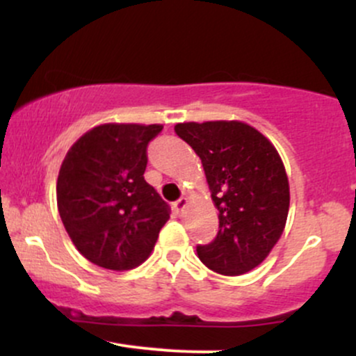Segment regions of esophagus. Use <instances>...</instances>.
<instances>
[{"mask_svg":"<svg viewBox=\"0 0 356 356\" xmlns=\"http://www.w3.org/2000/svg\"><path fill=\"white\" fill-rule=\"evenodd\" d=\"M186 206H187V199H186V197H181V199H177V201L174 202V211L177 212L179 216H181L182 212H184V209H186Z\"/></svg>","mask_w":356,"mask_h":356,"instance_id":"34e87169","label":"esophagus"}]
</instances>
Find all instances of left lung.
<instances>
[{
	"instance_id": "obj_1",
	"label": "left lung",
	"mask_w": 356,
	"mask_h": 356,
	"mask_svg": "<svg viewBox=\"0 0 356 356\" xmlns=\"http://www.w3.org/2000/svg\"><path fill=\"white\" fill-rule=\"evenodd\" d=\"M175 134L201 157L219 231L197 246L212 271L239 276L259 266L281 238L289 209V184L280 154L243 122H187Z\"/></svg>"
}]
</instances>
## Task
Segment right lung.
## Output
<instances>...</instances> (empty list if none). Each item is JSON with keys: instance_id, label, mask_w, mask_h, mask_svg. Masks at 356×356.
I'll list each match as a JSON object with an SVG mask.
<instances>
[{"instance_id": "add662e5", "label": "right lung", "mask_w": 356, "mask_h": 356, "mask_svg": "<svg viewBox=\"0 0 356 356\" xmlns=\"http://www.w3.org/2000/svg\"><path fill=\"white\" fill-rule=\"evenodd\" d=\"M162 125L105 124L68 150L56 182L61 222L90 263L113 271L150 256L170 207L145 182L147 145Z\"/></svg>"}]
</instances>
